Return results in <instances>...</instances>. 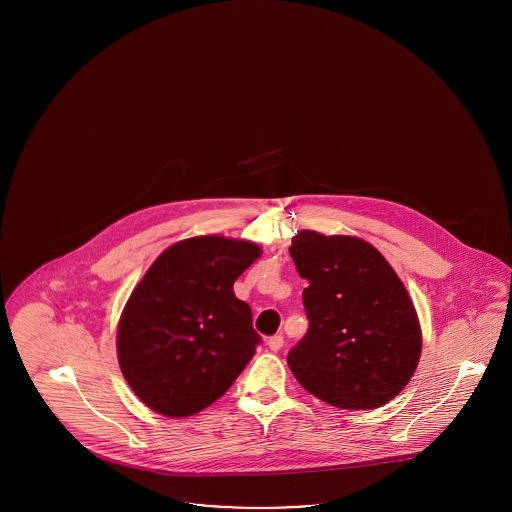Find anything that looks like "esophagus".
<instances>
[{
  "label": "esophagus",
  "instance_id": "obj_1",
  "mask_svg": "<svg viewBox=\"0 0 512 512\" xmlns=\"http://www.w3.org/2000/svg\"><path fill=\"white\" fill-rule=\"evenodd\" d=\"M267 345L272 351H280L282 345H284V336H282V334H276V336L268 338Z\"/></svg>",
  "mask_w": 512,
  "mask_h": 512
}]
</instances>
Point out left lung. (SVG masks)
<instances>
[{"mask_svg": "<svg viewBox=\"0 0 512 512\" xmlns=\"http://www.w3.org/2000/svg\"><path fill=\"white\" fill-rule=\"evenodd\" d=\"M290 255L309 282V330L288 353L293 376L340 409L386 405L413 378L422 349L403 282L376 247L351 236L301 230Z\"/></svg>", "mask_w": 512, "mask_h": 512, "instance_id": "1", "label": "left lung"}]
</instances>
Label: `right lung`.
<instances>
[{"label":"right lung","instance_id":"obj_1","mask_svg":"<svg viewBox=\"0 0 512 512\" xmlns=\"http://www.w3.org/2000/svg\"><path fill=\"white\" fill-rule=\"evenodd\" d=\"M261 249L199 236L171 245L149 267L122 311V376L149 409L190 416L228 390L261 336L234 282Z\"/></svg>","mask_w":512,"mask_h":512}]
</instances>
